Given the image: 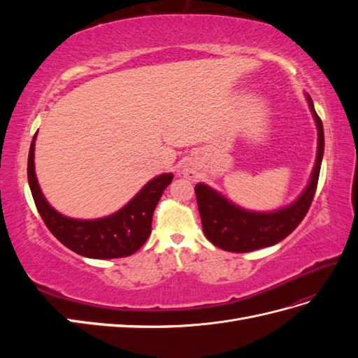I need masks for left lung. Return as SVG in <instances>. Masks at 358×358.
I'll return each mask as SVG.
<instances>
[{
    "label": "left lung",
    "instance_id": "obj_1",
    "mask_svg": "<svg viewBox=\"0 0 358 358\" xmlns=\"http://www.w3.org/2000/svg\"><path fill=\"white\" fill-rule=\"evenodd\" d=\"M308 101L318 127V154L309 185L294 204L272 213H254L237 208L203 183L194 188L204 236L215 246L229 252H251L272 246L294 231L306 216L317 191L324 154L322 122L309 95Z\"/></svg>",
    "mask_w": 358,
    "mask_h": 358
}]
</instances>
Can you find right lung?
<instances>
[{
    "instance_id": "right-lung-1",
    "label": "right lung",
    "mask_w": 358,
    "mask_h": 358,
    "mask_svg": "<svg viewBox=\"0 0 358 358\" xmlns=\"http://www.w3.org/2000/svg\"><path fill=\"white\" fill-rule=\"evenodd\" d=\"M34 138L28 154V183L36 208L49 231L73 252L88 258H122L133 255L150 236L152 216L173 175L150 180L137 196L115 215L95 221L62 216L43 197L34 171Z\"/></svg>"
}]
</instances>
